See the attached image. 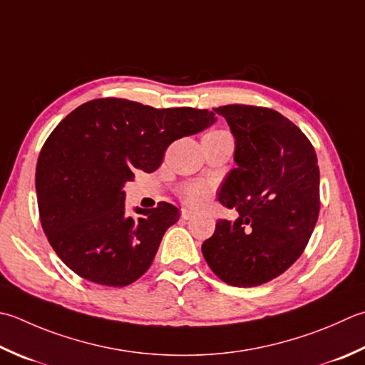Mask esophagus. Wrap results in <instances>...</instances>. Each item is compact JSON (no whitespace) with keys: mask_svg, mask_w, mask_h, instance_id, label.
Returning a JSON list of instances; mask_svg holds the SVG:
<instances>
[{"mask_svg":"<svg viewBox=\"0 0 365 365\" xmlns=\"http://www.w3.org/2000/svg\"><path fill=\"white\" fill-rule=\"evenodd\" d=\"M192 215H195V213H192L191 210H188V209H182V218H183V220H191V218H192Z\"/></svg>","mask_w":365,"mask_h":365,"instance_id":"esophagus-1","label":"esophagus"}]
</instances>
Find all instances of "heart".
<instances>
[{"instance_id": "b5f03b06", "label": "heart", "mask_w": 365, "mask_h": 365, "mask_svg": "<svg viewBox=\"0 0 365 365\" xmlns=\"http://www.w3.org/2000/svg\"><path fill=\"white\" fill-rule=\"evenodd\" d=\"M210 133H221V131H210ZM210 133H207V134H210ZM210 191H212V188L207 182H202V180L191 182V183L185 185V187L182 188V197L188 205L197 207V205L204 204L207 199H209Z\"/></svg>"}]
</instances>
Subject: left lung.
Masks as SVG:
<instances>
[{"mask_svg": "<svg viewBox=\"0 0 365 365\" xmlns=\"http://www.w3.org/2000/svg\"><path fill=\"white\" fill-rule=\"evenodd\" d=\"M235 139L232 169L218 201L235 221L218 220L202 255L218 278L239 288L274 280L309 244L319 213V168L307 135L277 110L217 107Z\"/></svg>", "mask_w": 365, "mask_h": 365, "instance_id": "left-lung-1", "label": "left lung"}]
</instances>
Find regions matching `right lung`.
I'll return each instance as SVG.
<instances>
[{"label":"right lung","instance_id":"obj_1","mask_svg":"<svg viewBox=\"0 0 365 365\" xmlns=\"http://www.w3.org/2000/svg\"><path fill=\"white\" fill-rule=\"evenodd\" d=\"M207 109H155L121 98H99L63 118L36 164L42 230L66 266L85 280L126 287L152 266L175 205L125 210L135 169L153 173L174 140L215 123Z\"/></svg>","mask_w":365,"mask_h":365}]
</instances>
